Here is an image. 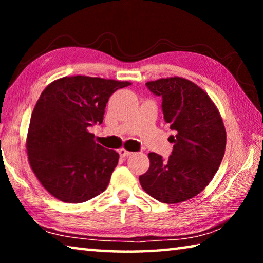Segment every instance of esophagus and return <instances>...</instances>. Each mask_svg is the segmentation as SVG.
Returning a JSON list of instances; mask_svg holds the SVG:
<instances>
[{"instance_id":"esophagus-1","label":"esophagus","mask_w":263,"mask_h":263,"mask_svg":"<svg viewBox=\"0 0 263 263\" xmlns=\"http://www.w3.org/2000/svg\"><path fill=\"white\" fill-rule=\"evenodd\" d=\"M118 153H119V155H121V157H123V158L128 157V155L132 154V152H130V151H126L125 148H121V149L118 151Z\"/></svg>"}]
</instances>
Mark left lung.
Instances as JSON below:
<instances>
[{
	"mask_svg": "<svg viewBox=\"0 0 263 263\" xmlns=\"http://www.w3.org/2000/svg\"><path fill=\"white\" fill-rule=\"evenodd\" d=\"M146 86L162 97L164 122L176 132L172 155L149 153V168L139 176L146 193L159 202L174 204L195 197L210 183L226 147L219 111L202 88L183 78L159 79Z\"/></svg>",
	"mask_w": 263,
	"mask_h": 263,
	"instance_id": "left-lung-1",
	"label": "left lung"
}]
</instances>
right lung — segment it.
Listing matches in <instances>:
<instances>
[{
  "label": "right lung",
  "instance_id": "1",
  "mask_svg": "<svg viewBox=\"0 0 263 263\" xmlns=\"http://www.w3.org/2000/svg\"><path fill=\"white\" fill-rule=\"evenodd\" d=\"M128 81L77 75L48 84L35 103L26 138L30 166L42 185L66 203H82L106 189L119 154L94 140L109 97Z\"/></svg>",
  "mask_w": 263,
  "mask_h": 263
}]
</instances>
